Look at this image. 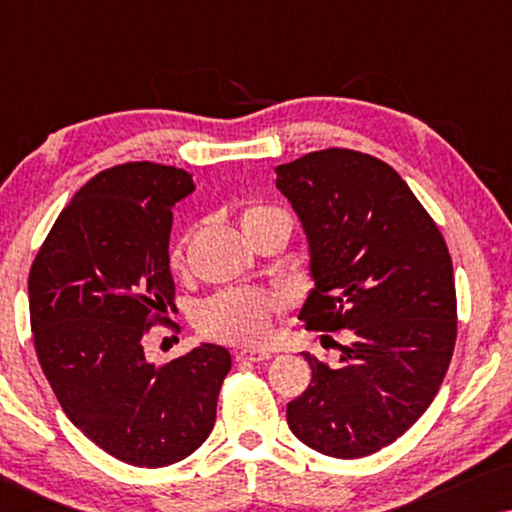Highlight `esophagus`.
Masks as SVG:
<instances>
[{
	"label": "esophagus",
	"instance_id": "1",
	"mask_svg": "<svg viewBox=\"0 0 512 512\" xmlns=\"http://www.w3.org/2000/svg\"><path fill=\"white\" fill-rule=\"evenodd\" d=\"M272 359L270 352H265V349H240V352H235V361H249V363H263Z\"/></svg>",
	"mask_w": 512,
	"mask_h": 512
}]
</instances>
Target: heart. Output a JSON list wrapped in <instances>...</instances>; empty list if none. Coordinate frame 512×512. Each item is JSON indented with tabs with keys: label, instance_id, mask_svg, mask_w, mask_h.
<instances>
[{
	"label": "heart",
	"instance_id": "1",
	"mask_svg": "<svg viewBox=\"0 0 512 512\" xmlns=\"http://www.w3.org/2000/svg\"><path fill=\"white\" fill-rule=\"evenodd\" d=\"M289 223L291 216L282 207L263 205L254 202L247 205L240 214V223L244 233L268 226V223ZM188 237H181L177 247L172 251V263H184V247ZM282 310V300L270 296V293L249 291V289H230L223 291L212 300H207L200 310V326L207 335L216 340L235 342V345H261L270 338L272 317Z\"/></svg>",
	"mask_w": 512,
	"mask_h": 512
}]
</instances>
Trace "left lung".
<instances>
[{
    "label": "left lung",
    "instance_id": "1",
    "mask_svg": "<svg viewBox=\"0 0 512 512\" xmlns=\"http://www.w3.org/2000/svg\"><path fill=\"white\" fill-rule=\"evenodd\" d=\"M275 172L310 256L314 286L298 319L312 331L352 335L335 366L303 354L312 382L286 405V422L328 457H368L424 415L450 366L457 338L450 251L382 160L326 149Z\"/></svg>",
    "mask_w": 512,
    "mask_h": 512
}]
</instances>
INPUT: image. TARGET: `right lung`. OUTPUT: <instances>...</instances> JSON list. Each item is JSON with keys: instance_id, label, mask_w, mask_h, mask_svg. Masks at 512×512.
<instances>
[{"instance_id": "obj_1", "label": "right lung", "mask_w": 512, "mask_h": 512, "mask_svg": "<svg viewBox=\"0 0 512 512\" xmlns=\"http://www.w3.org/2000/svg\"><path fill=\"white\" fill-rule=\"evenodd\" d=\"M195 191L177 167L125 163L88 181L34 258L27 296L37 356L76 429L130 466L186 459L216 422L226 347L200 342L165 366L144 335L174 307L172 207Z\"/></svg>"}]
</instances>
